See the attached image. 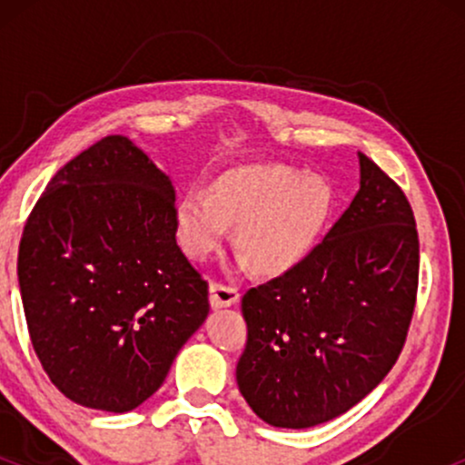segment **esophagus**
Returning a JSON list of instances; mask_svg holds the SVG:
<instances>
[{
	"label": "esophagus",
	"mask_w": 465,
	"mask_h": 465,
	"mask_svg": "<svg viewBox=\"0 0 465 465\" xmlns=\"http://www.w3.org/2000/svg\"><path fill=\"white\" fill-rule=\"evenodd\" d=\"M240 302L238 288L218 284V282H212L210 284V303L212 308H229L233 303Z\"/></svg>",
	"instance_id": "34e87169"
}]
</instances>
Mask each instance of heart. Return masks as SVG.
<instances>
[{"label":"heart","mask_w":465,"mask_h":465,"mask_svg":"<svg viewBox=\"0 0 465 465\" xmlns=\"http://www.w3.org/2000/svg\"><path fill=\"white\" fill-rule=\"evenodd\" d=\"M334 210V192L317 174L291 165H240L218 174L210 192L190 188L174 205V232L194 260L236 244L262 275H284L311 255Z\"/></svg>","instance_id":"1"}]
</instances>
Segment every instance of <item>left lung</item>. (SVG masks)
Returning <instances> with one entry per match:
<instances>
[{"mask_svg": "<svg viewBox=\"0 0 465 465\" xmlns=\"http://www.w3.org/2000/svg\"><path fill=\"white\" fill-rule=\"evenodd\" d=\"M361 190L300 266L242 297V398L277 429L323 424L396 365L413 317L420 242L404 192L359 153Z\"/></svg>", "mask_w": 465, "mask_h": 465, "instance_id": "left-lung-1", "label": "left lung"}]
</instances>
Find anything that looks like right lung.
Returning a JSON list of instances; mask_svg holds the SVG:
<instances>
[{"instance_id":"right-lung-1","label":"right lung","mask_w":465,"mask_h":465,"mask_svg":"<svg viewBox=\"0 0 465 465\" xmlns=\"http://www.w3.org/2000/svg\"><path fill=\"white\" fill-rule=\"evenodd\" d=\"M32 348L63 396L126 413L163 385L210 314L174 232L170 177L129 137L95 142L52 177L19 244Z\"/></svg>"}]
</instances>
